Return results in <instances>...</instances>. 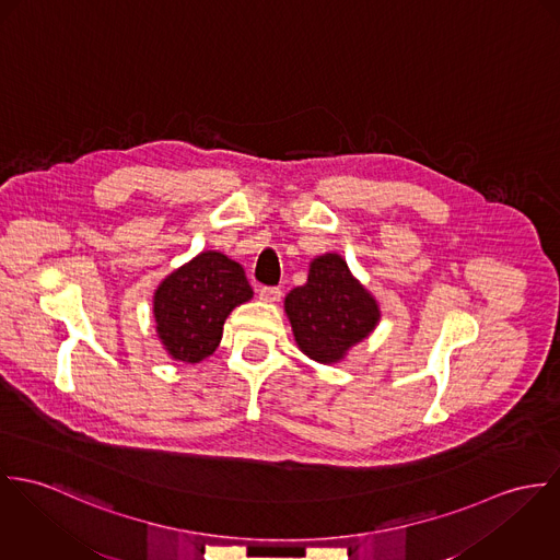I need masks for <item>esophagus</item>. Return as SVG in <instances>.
<instances>
[{"mask_svg": "<svg viewBox=\"0 0 560 560\" xmlns=\"http://www.w3.org/2000/svg\"><path fill=\"white\" fill-rule=\"evenodd\" d=\"M259 299L264 303H279L281 290L279 288H259Z\"/></svg>", "mask_w": 560, "mask_h": 560, "instance_id": "obj_1", "label": "esophagus"}]
</instances>
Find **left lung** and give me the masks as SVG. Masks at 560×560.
I'll return each instance as SVG.
<instances>
[{"mask_svg":"<svg viewBox=\"0 0 560 560\" xmlns=\"http://www.w3.org/2000/svg\"><path fill=\"white\" fill-rule=\"evenodd\" d=\"M285 313L299 348L326 365L339 363L380 322L375 299L337 253L311 261L307 283L285 296Z\"/></svg>","mask_w":560,"mask_h":560,"instance_id":"obj_1","label":"left lung"}]
</instances>
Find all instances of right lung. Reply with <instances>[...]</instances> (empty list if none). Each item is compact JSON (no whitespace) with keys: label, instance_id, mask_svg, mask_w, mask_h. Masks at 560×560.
<instances>
[{"label":"right lung","instance_id":"right-lung-1","mask_svg":"<svg viewBox=\"0 0 560 560\" xmlns=\"http://www.w3.org/2000/svg\"><path fill=\"white\" fill-rule=\"evenodd\" d=\"M250 299L243 266L219 250H203L156 288L159 339L172 359L199 363L219 348L228 315Z\"/></svg>","mask_w":560,"mask_h":560}]
</instances>
